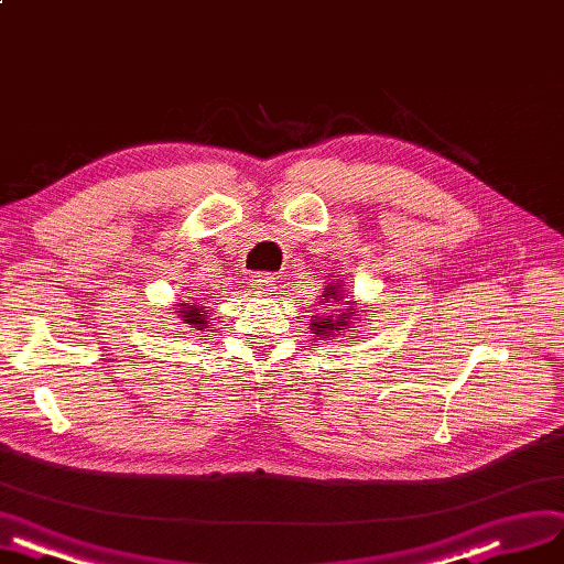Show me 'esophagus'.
Wrapping results in <instances>:
<instances>
[{"instance_id": "1", "label": "esophagus", "mask_w": 564, "mask_h": 564, "mask_svg": "<svg viewBox=\"0 0 564 564\" xmlns=\"http://www.w3.org/2000/svg\"><path fill=\"white\" fill-rule=\"evenodd\" d=\"M251 284L257 286V291H263V294H268V291H275V275L270 273H257L254 278H251Z\"/></svg>"}]
</instances>
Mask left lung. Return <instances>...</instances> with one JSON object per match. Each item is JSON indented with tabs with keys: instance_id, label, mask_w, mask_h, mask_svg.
<instances>
[{
	"instance_id": "obj_1",
	"label": "left lung",
	"mask_w": 564,
	"mask_h": 564,
	"mask_svg": "<svg viewBox=\"0 0 564 564\" xmlns=\"http://www.w3.org/2000/svg\"><path fill=\"white\" fill-rule=\"evenodd\" d=\"M349 294H352V291H349ZM334 302L341 305L340 311L333 307ZM319 305L322 310H317V315H313V319H310V328H313L315 336L332 340V338L345 336V332L357 334V322H359L361 310H357L355 299H347L345 284L340 282L326 284Z\"/></svg>"
}]
</instances>
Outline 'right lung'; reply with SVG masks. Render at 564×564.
Here are the masks:
<instances>
[{
  "mask_svg": "<svg viewBox=\"0 0 564 564\" xmlns=\"http://www.w3.org/2000/svg\"><path fill=\"white\" fill-rule=\"evenodd\" d=\"M174 313H177V317L182 319V324L191 326V328H198V332H209V313L212 310L203 303H184L180 301L177 307H174Z\"/></svg>",
  "mask_w": 564,
  "mask_h": 564,
  "instance_id": "1",
  "label": "right lung"
}]
</instances>
